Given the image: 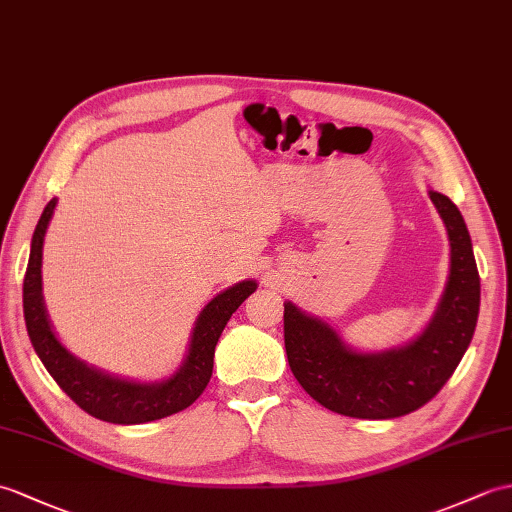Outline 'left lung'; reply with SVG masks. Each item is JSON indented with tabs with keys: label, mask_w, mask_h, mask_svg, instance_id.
<instances>
[{
	"label": "left lung",
	"mask_w": 512,
	"mask_h": 512,
	"mask_svg": "<svg viewBox=\"0 0 512 512\" xmlns=\"http://www.w3.org/2000/svg\"><path fill=\"white\" fill-rule=\"evenodd\" d=\"M447 227L451 268L438 310L423 334L401 349L355 353L331 327L283 305L285 353L296 382L331 412L355 419H395L425 406L454 375L480 312V275L458 207L430 192Z\"/></svg>",
	"instance_id": "left-lung-1"
}]
</instances>
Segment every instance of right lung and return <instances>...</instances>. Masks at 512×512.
<instances>
[{
    "label": "right lung",
    "mask_w": 512,
    "mask_h": 512,
    "mask_svg": "<svg viewBox=\"0 0 512 512\" xmlns=\"http://www.w3.org/2000/svg\"><path fill=\"white\" fill-rule=\"evenodd\" d=\"M56 207V198L47 202L41 220L32 235L30 259L23 279V316L34 351L41 358L47 373L61 386L71 401L91 417L120 425L148 423L174 412H181L202 395L213 371V353L233 312L257 288L255 281H242L224 290L213 299L196 320L187 360L174 377L161 384H137L120 377H111L98 368L74 358L61 342L47 320L41 296V255L47 224Z\"/></svg>",
    "instance_id": "add662e5"
}]
</instances>
